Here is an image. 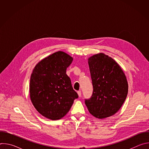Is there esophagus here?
Instances as JSON below:
<instances>
[{"instance_id":"34e87169","label":"esophagus","mask_w":149,"mask_h":149,"mask_svg":"<svg viewBox=\"0 0 149 149\" xmlns=\"http://www.w3.org/2000/svg\"><path fill=\"white\" fill-rule=\"evenodd\" d=\"M77 93H78V95L79 97H81V91H78L77 92Z\"/></svg>"}]
</instances>
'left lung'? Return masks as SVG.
I'll return each mask as SVG.
<instances>
[{
	"label": "left lung",
	"mask_w": 149,
	"mask_h": 149,
	"mask_svg": "<svg viewBox=\"0 0 149 149\" xmlns=\"http://www.w3.org/2000/svg\"><path fill=\"white\" fill-rule=\"evenodd\" d=\"M93 94L85 100L89 112L95 117L104 118L116 114L128 93L126 77L118 63L103 53L88 58Z\"/></svg>",
	"instance_id": "left-lung-1"
}]
</instances>
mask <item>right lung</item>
Wrapping results in <instances>:
<instances>
[{"mask_svg": "<svg viewBox=\"0 0 149 149\" xmlns=\"http://www.w3.org/2000/svg\"><path fill=\"white\" fill-rule=\"evenodd\" d=\"M72 60L67 54L58 51L41 60L32 71L31 100L36 110L47 118L56 120L64 117L78 97L66 74Z\"/></svg>", "mask_w": 149, "mask_h": 149, "instance_id": "add662e5", "label": "right lung"}]
</instances>
